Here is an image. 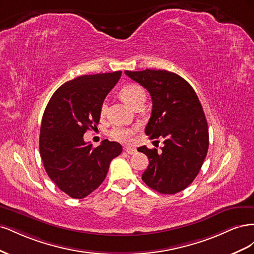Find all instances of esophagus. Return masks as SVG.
<instances>
[{
	"label": "esophagus",
	"mask_w": 254,
	"mask_h": 254,
	"mask_svg": "<svg viewBox=\"0 0 254 254\" xmlns=\"http://www.w3.org/2000/svg\"><path fill=\"white\" fill-rule=\"evenodd\" d=\"M124 149L128 153V155H134V153L136 152V148L131 147V146H127V147H125Z\"/></svg>",
	"instance_id": "esophagus-1"
}]
</instances>
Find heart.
<instances>
[{
    "mask_svg": "<svg viewBox=\"0 0 254 254\" xmlns=\"http://www.w3.org/2000/svg\"><path fill=\"white\" fill-rule=\"evenodd\" d=\"M120 96L123 101L126 102L130 107L134 108L135 106L144 103L146 98V93L142 87L135 83H128L123 87L120 91ZM107 112V103L103 102L99 108V114L104 118ZM136 126L133 127H115L112 129L110 135L113 140L122 143H129L133 141V136L137 131Z\"/></svg>",
    "mask_w": 254,
    "mask_h": 254,
    "instance_id": "b5f03b06",
    "label": "heart"
}]
</instances>
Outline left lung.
<instances>
[{"label":"left lung","instance_id":"1","mask_svg":"<svg viewBox=\"0 0 254 254\" xmlns=\"http://www.w3.org/2000/svg\"><path fill=\"white\" fill-rule=\"evenodd\" d=\"M125 74L150 93L152 111L145 133L150 140H164L161 151L137 148L149 160L142 180L161 194L179 193L194 181L209 149L202 106L190 84L173 72L148 68Z\"/></svg>","mask_w":254,"mask_h":254}]
</instances>
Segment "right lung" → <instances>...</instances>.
Segmentation results:
<instances>
[{"label":"right lung","instance_id":"add662e5","mask_svg":"<svg viewBox=\"0 0 254 254\" xmlns=\"http://www.w3.org/2000/svg\"><path fill=\"white\" fill-rule=\"evenodd\" d=\"M122 72L82 75L64 83L51 97L40 128L39 149L45 172L72 198L90 195L105 180L111 161L121 155L118 142L93 147L83 134L98 125L99 108Z\"/></svg>","mask_w":254,"mask_h":254}]
</instances>
